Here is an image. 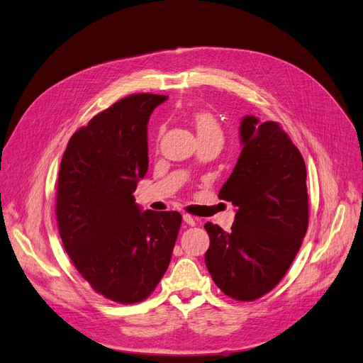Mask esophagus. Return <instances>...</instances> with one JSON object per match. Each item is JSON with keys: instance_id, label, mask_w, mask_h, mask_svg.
<instances>
[{"instance_id": "obj_1", "label": "esophagus", "mask_w": 363, "mask_h": 363, "mask_svg": "<svg viewBox=\"0 0 363 363\" xmlns=\"http://www.w3.org/2000/svg\"><path fill=\"white\" fill-rule=\"evenodd\" d=\"M183 223H184V224H188V225H191V227H194V225H195V219H194L191 215L184 213V215H183Z\"/></svg>"}]
</instances>
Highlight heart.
Here are the masks:
<instances>
[{"label": "heart", "mask_w": 363, "mask_h": 363, "mask_svg": "<svg viewBox=\"0 0 363 363\" xmlns=\"http://www.w3.org/2000/svg\"><path fill=\"white\" fill-rule=\"evenodd\" d=\"M191 121L196 131V136H199V140L208 139V138L223 139L221 127H219L215 115H212L211 112L196 111L191 115Z\"/></svg>", "instance_id": "b5f03b06"}]
</instances>
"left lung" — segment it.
<instances>
[{
  "mask_svg": "<svg viewBox=\"0 0 363 363\" xmlns=\"http://www.w3.org/2000/svg\"><path fill=\"white\" fill-rule=\"evenodd\" d=\"M242 151L219 199L236 207L230 232L207 223L206 267L216 286L235 300L251 301L283 279L309 223L306 164L274 121L240 119Z\"/></svg>",
  "mask_w": 363,
  "mask_h": 363,
  "instance_id": "left-lung-1",
  "label": "left lung"
}]
</instances>
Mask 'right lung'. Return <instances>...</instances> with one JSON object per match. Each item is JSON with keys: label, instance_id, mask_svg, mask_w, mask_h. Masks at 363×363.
<instances>
[{"label": "right lung", "instance_id": "1", "mask_svg": "<svg viewBox=\"0 0 363 363\" xmlns=\"http://www.w3.org/2000/svg\"><path fill=\"white\" fill-rule=\"evenodd\" d=\"M167 98L116 101L75 131L60 163L56 213L65 251L116 303H139L156 289L182 224L179 212H144L133 196L148 171V119Z\"/></svg>", "mask_w": 363, "mask_h": 363}]
</instances>
